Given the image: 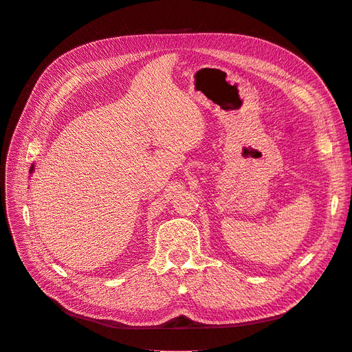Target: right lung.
I'll use <instances>...</instances> for the list:
<instances>
[{"label": "right lung", "mask_w": 352, "mask_h": 352, "mask_svg": "<svg viewBox=\"0 0 352 352\" xmlns=\"http://www.w3.org/2000/svg\"><path fill=\"white\" fill-rule=\"evenodd\" d=\"M32 170H34V167H30V172H32Z\"/></svg>", "instance_id": "add662e5"}]
</instances>
